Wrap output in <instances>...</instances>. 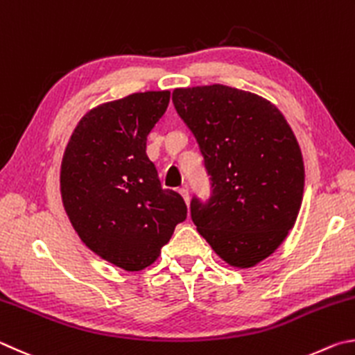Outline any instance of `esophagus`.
I'll return each instance as SVG.
<instances>
[{
	"label": "esophagus",
	"instance_id": "1",
	"mask_svg": "<svg viewBox=\"0 0 355 355\" xmlns=\"http://www.w3.org/2000/svg\"><path fill=\"white\" fill-rule=\"evenodd\" d=\"M179 193H181V196L184 198V201H185V204H187V206H189V204H190V195H189V190L187 189H181V190H179Z\"/></svg>",
	"mask_w": 355,
	"mask_h": 355
}]
</instances>
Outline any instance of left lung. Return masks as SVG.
<instances>
[{
    "label": "left lung",
    "instance_id": "obj_1",
    "mask_svg": "<svg viewBox=\"0 0 355 355\" xmlns=\"http://www.w3.org/2000/svg\"><path fill=\"white\" fill-rule=\"evenodd\" d=\"M173 104L212 181L207 204L191 201V220L226 263L251 268L282 245L300 214L304 162L293 130L268 99L221 84L174 89Z\"/></svg>",
    "mask_w": 355,
    "mask_h": 355
}]
</instances>
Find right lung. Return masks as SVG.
<instances>
[{
	"label": "right lung",
	"mask_w": 355,
	"mask_h": 355,
	"mask_svg": "<svg viewBox=\"0 0 355 355\" xmlns=\"http://www.w3.org/2000/svg\"><path fill=\"white\" fill-rule=\"evenodd\" d=\"M170 92L132 93L80 118L60 165V195L83 243L109 263L141 271L187 218L182 196L164 190L146 155V137Z\"/></svg>",
	"instance_id": "add662e5"
}]
</instances>
